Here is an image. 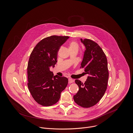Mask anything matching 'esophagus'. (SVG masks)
Segmentation results:
<instances>
[{"label":"esophagus","mask_w":133,"mask_h":133,"mask_svg":"<svg viewBox=\"0 0 133 133\" xmlns=\"http://www.w3.org/2000/svg\"><path fill=\"white\" fill-rule=\"evenodd\" d=\"M74 81L73 79H72V78H69V79H68V83H69V84H71V83H74Z\"/></svg>","instance_id":"34e87169"}]
</instances>
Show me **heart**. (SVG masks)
Returning a JSON list of instances; mask_svg holds the SVG:
<instances>
[{
  "label": "heart",
  "mask_w": 133,
  "mask_h": 133,
  "mask_svg": "<svg viewBox=\"0 0 133 133\" xmlns=\"http://www.w3.org/2000/svg\"><path fill=\"white\" fill-rule=\"evenodd\" d=\"M69 49H75L78 50V44L75 41L71 42L69 44Z\"/></svg>",
  "instance_id": "1"
}]
</instances>
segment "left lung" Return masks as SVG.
<instances>
[{"label":"left lung","mask_w":133,"mask_h":133,"mask_svg":"<svg viewBox=\"0 0 133 133\" xmlns=\"http://www.w3.org/2000/svg\"><path fill=\"white\" fill-rule=\"evenodd\" d=\"M86 47L81 68L89 75L85 83L75 81L79 87L74 96L75 103L83 108H90L103 97L107 88L109 71L106 56L102 48L93 41L81 39Z\"/></svg>","instance_id":"obj_1"}]
</instances>
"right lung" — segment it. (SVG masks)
I'll return each mask as SVG.
<instances>
[{"label": "right lung", "instance_id": "add662e5", "mask_svg": "<svg viewBox=\"0 0 133 133\" xmlns=\"http://www.w3.org/2000/svg\"><path fill=\"white\" fill-rule=\"evenodd\" d=\"M69 37L51 36L41 40L32 50L28 65V86L34 100L43 106H51L59 101L67 86L68 78L54 76L50 66L57 62L60 47Z\"/></svg>", "mask_w": 133, "mask_h": 133}]
</instances>
